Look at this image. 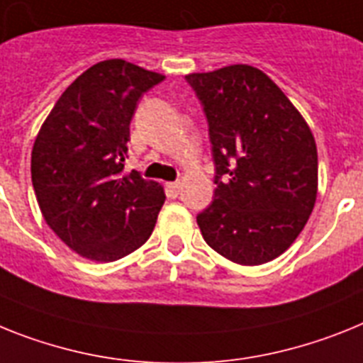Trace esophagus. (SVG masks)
I'll return each instance as SVG.
<instances>
[{
    "instance_id": "1",
    "label": "esophagus",
    "mask_w": 363,
    "mask_h": 363,
    "mask_svg": "<svg viewBox=\"0 0 363 363\" xmlns=\"http://www.w3.org/2000/svg\"><path fill=\"white\" fill-rule=\"evenodd\" d=\"M166 186H167V190L172 191L173 196H177V194H179V191H181V186H182V184H181V182H179V181H175V182H167Z\"/></svg>"
}]
</instances>
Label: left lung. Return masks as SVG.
<instances>
[{
  "instance_id": "1",
  "label": "left lung",
  "mask_w": 363,
  "mask_h": 363,
  "mask_svg": "<svg viewBox=\"0 0 363 363\" xmlns=\"http://www.w3.org/2000/svg\"><path fill=\"white\" fill-rule=\"evenodd\" d=\"M214 160V201L197 214L210 247L258 266L290 247L318 196V149L303 116L266 73L234 64L191 73Z\"/></svg>"
}]
</instances>
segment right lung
Listing matches in <instances>:
<instances>
[{
	"label": "right lung",
	"mask_w": 363,
	"mask_h": 363,
	"mask_svg": "<svg viewBox=\"0 0 363 363\" xmlns=\"http://www.w3.org/2000/svg\"><path fill=\"white\" fill-rule=\"evenodd\" d=\"M160 81L121 59L94 64L64 90L36 136L31 179L42 216L81 257L114 262L153 233L162 186L123 167L138 99Z\"/></svg>",
	"instance_id": "1"
}]
</instances>
